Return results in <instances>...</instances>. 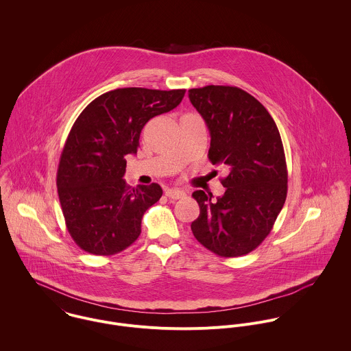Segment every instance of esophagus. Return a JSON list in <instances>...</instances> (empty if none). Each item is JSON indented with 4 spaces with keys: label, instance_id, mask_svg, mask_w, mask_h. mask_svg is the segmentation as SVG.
<instances>
[{
    "label": "esophagus",
    "instance_id": "34e87169",
    "mask_svg": "<svg viewBox=\"0 0 351 351\" xmlns=\"http://www.w3.org/2000/svg\"><path fill=\"white\" fill-rule=\"evenodd\" d=\"M166 196L169 199H171V200H180V199H182L185 196V192H182L180 189H167L166 191Z\"/></svg>",
    "mask_w": 351,
    "mask_h": 351
}]
</instances>
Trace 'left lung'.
Here are the masks:
<instances>
[{
	"label": "left lung",
	"instance_id": "8db88e82",
	"mask_svg": "<svg viewBox=\"0 0 351 351\" xmlns=\"http://www.w3.org/2000/svg\"><path fill=\"white\" fill-rule=\"evenodd\" d=\"M189 100L210 134L208 158L224 165L226 192L196 191L200 215L191 228L219 256L255 250L270 234L288 192V169L278 128L266 108L237 86L208 85L189 90Z\"/></svg>",
	"mask_w": 351,
	"mask_h": 351
}]
</instances>
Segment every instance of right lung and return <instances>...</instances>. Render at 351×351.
<instances>
[{"instance_id":"right-lung-1","label":"right lung","mask_w":351,"mask_h":351,"mask_svg":"<svg viewBox=\"0 0 351 351\" xmlns=\"http://www.w3.org/2000/svg\"><path fill=\"white\" fill-rule=\"evenodd\" d=\"M185 89L123 88L92 101L73 124L60 154L56 185L66 227L78 247L113 255L141 235L145 212L162 196L158 184L131 189L123 180L146 123L174 109Z\"/></svg>"}]
</instances>
